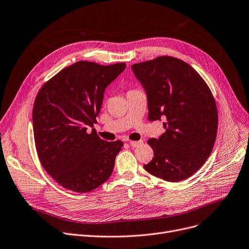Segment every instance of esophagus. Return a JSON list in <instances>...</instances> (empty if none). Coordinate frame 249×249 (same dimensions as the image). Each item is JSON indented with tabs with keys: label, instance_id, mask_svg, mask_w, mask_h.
I'll return each instance as SVG.
<instances>
[{
	"label": "esophagus",
	"instance_id": "obj_1",
	"mask_svg": "<svg viewBox=\"0 0 249 249\" xmlns=\"http://www.w3.org/2000/svg\"><path fill=\"white\" fill-rule=\"evenodd\" d=\"M129 144L131 145L132 147H138L139 145L142 144V141L141 140H139V141H130Z\"/></svg>",
	"mask_w": 249,
	"mask_h": 249
}]
</instances>
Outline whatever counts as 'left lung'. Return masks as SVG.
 <instances>
[{"instance_id": "obj_1", "label": "left lung", "mask_w": 249, "mask_h": 249, "mask_svg": "<svg viewBox=\"0 0 249 249\" xmlns=\"http://www.w3.org/2000/svg\"><path fill=\"white\" fill-rule=\"evenodd\" d=\"M147 96L148 119L164 120L165 132L147 142L153 149L145 171L167 181L197 173L216 140L218 112L210 89L190 64L172 56L131 67Z\"/></svg>"}]
</instances>
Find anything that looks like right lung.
<instances>
[{
  "label": "right lung",
  "mask_w": 249,
  "mask_h": 249,
  "mask_svg": "<svg viewBox=\"0 0 249 249\" xmlns=\"http://www.w3.org/2000/svg\"><path fill=\"white\" fill-rule=\"evenodd\" d=\"M126 64L77 61L43 85L34 102L32 121L39 160L64 189L90 192L112 175L123 142L101 139L95 130L106 88Z\"/></svg>",
  "instance_id": "right-lung-1"
}]
</instances>
